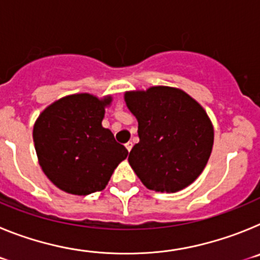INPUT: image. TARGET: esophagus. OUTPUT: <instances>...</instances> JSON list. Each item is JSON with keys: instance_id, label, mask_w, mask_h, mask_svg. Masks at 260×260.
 I'll return each mask as SVG.
<instances>
[{"instance_id": "obj_1", "label": "esophagus", "mask_w": 260, "mask_h": 260, "mask_svg": "<svg viewBox=\"0 0 260 260\" xmlns=\"http://www.w3.org/2000/svg\"><path fill=\"white\" fill-rule=\"evenodd\" d=\"M125 147H126V150L130 152V151H132V148H133V143H132V142H127V143L125 144Z\"/></svg>"}]
</instances>
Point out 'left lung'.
Here are the masks:
<instances>
[{"label": "left lung", "mask_w": 260, "mask_h": 260, "mask_svg": "<svg viewBox=\"0 0 260 260\" xmlns=\"http://www.w3.org/2000/svg\"><path fill=\"white\" fill-rule=\"evenodd\" d=\"M139 143L128 162L147 189L176 192L194 182L210 158L213 127L203 108L181 89L151 87L127 92Z\"/></svg>", "instance_id": "left-lung-1"}]
</instances>
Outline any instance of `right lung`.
I'll return each mask as SVG.
<instances>
[{"mask_svg": "<svg viewBox=\"0 0 260 260\" xmlns=\"http://www.w3.org/2000/svg\"><path fill=\"white\" fill-rule=\"evenodd\" d=\"M112 98L88 93L59 99L39 116L34 142L45 176L74 195L102 191L128 151L102 126Z\"/></svg>", "mask_w": 260, "mask_h": 260, "instance_id": "obj_1", "label": "right lung"}]
</instances>
